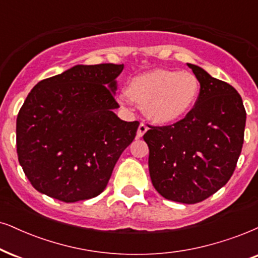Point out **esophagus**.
<instances>
[{
    "label": "esophagus",
    "instance_id": "esophagus-1",
    "mask_svg": "<svg viewBox=\"0 0 258 258\" xmlns=\"http://www.w3.org/2000/svg\"><path fill=\"white\" fill-rule=\"evenodd\" d=\"M146 131H148V126H146L144 122H142L138 127V131H137V137H138V138H142V137L146 133Z\"/></svg>",
    "mask_w": 258,
    "mask_h": 258
}]
</instances>
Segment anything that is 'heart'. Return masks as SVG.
Masks as SVG:
<instances>
[{
  "label": "heart",
  "mask_w": 258,
  "mask_h": 258,
  "mask_svg": "<svg viewBox=\"0 0 258 258\" xmlns=\"http://www.w3.org/2000/svg\"><path fill=\"white\" fill-rule=\"evenodd\" d=\"M127 95L158 125H168L193 109L200 94L198 77L189 71L153 69L130 81Z\"/></svg>",
  "instance_id": "heart-1"
}]
</instances>
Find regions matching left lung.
Wrapping results in <instances>:
<instances>
[{
	"label": "left lung",
	"instance_id": "1",
	"mask_svg": "<svg viewBox=\"0 0 258 258\" xmlns=\"http://www.w3.org/2000/svg\"><path fill=\"white\" fill-rule=\"evenodd\" d=\"M200 83L194 108L174 125L150 127L149 171L156 190L168 200L197 204L232 176L244 142L246 112L229 83L187 64Z\"/></svg>",
	"mask_w": 258,
	"mask_h": 258
}]
</instances>
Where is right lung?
<instances>
[{
    "label": "right lung",
    "mask_w": 258,
    "mask_h": 258,
    "mask_svg": "<svg viewBox=\"0 0 258 258\" xmlns=\"http://www.w3.org/2000/svg\"><path fill=\"white\" fill-rule=\"evenodd\" d=\"M122 69L123 64L75 65L40 81L26 97L16 119V151L38 191L76 202L105 190L139 126L114 113Z\"/></svg>",
    "instance_id": "obj_1"
}]
</instances>
